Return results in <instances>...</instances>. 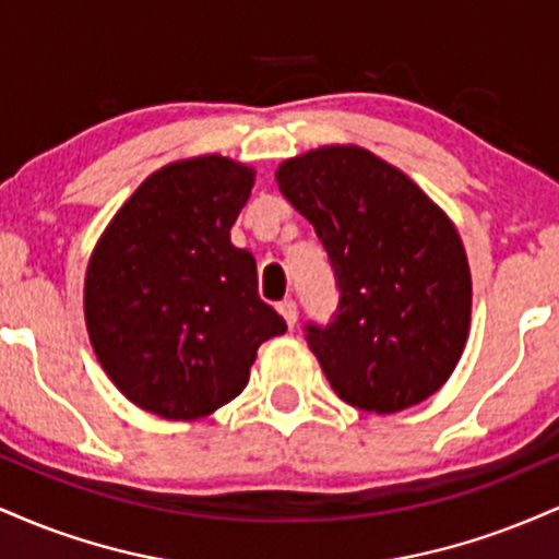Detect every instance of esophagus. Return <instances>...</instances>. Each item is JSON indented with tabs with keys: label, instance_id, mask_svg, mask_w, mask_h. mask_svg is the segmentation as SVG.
Wrapping results in <instances>:
<instances>
[{
	"label": "esophagus",
	"instance_id": "34e87169",
	"mask_svg": "<svg viewBox=\"0 0 559 559\" xmlns=\"http://www.w3.org/2000/svg\"><path fill=\"white\" fill-rule=\"evenodd\" d=\"M278 312H281V316H284L288 329H294V323H297V318H299L297 301H294V299H284V301H281V305H278Z\"/></svg>",
	"mask_w": 559,
	"mask_h": 559
}]
</instances>
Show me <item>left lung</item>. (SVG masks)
<instances>
[{
  "label": "left lung",
  "mask_w": 559,
  "mask_h": 559,
  "mask_svg": "<svg viewBox=\"0 0 559 559\" xmlns=\"http://www.w3.org/2000/svg\"><path fill=\"white\" fill-rule=\"evenodd\" d=\"M316 226L338 307L305 338L352 407L400 413L444 386L471 329V267L457 228L373 152L320 146L275 173Z\"/></svg>",
  "instance_id": "left-lung-1"
}]
</instances>
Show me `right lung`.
<instances>
[{
  "label": "right lung",
  "instance_id": "1",
  "mask_svg": "<svg viewBox=\"0 0 559 559\" xmlns=\"http://www.w3.org/2000/svg\"><path fill=\"white\" fill-rule=\"evenodd\" d=\"M254 170L221 155L152 173L88 260L83 312L96 360L133 404L194 420L239 396L286 320L260 299L258 262L230 243Z\"/></svg>",
  "mask_w": 559,
  "mask_h": 559
}]
</instances>
